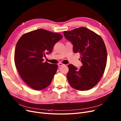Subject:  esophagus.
<instances>
[{
  "label": "esophagus",
  "mask_w": 121,
  "mask_h": 121,
  "mask_svg": "<svg viewBox=\"0 0 121 121\" xmlns=\"http://www.w3.org/2000/svg\"><path fill=\"white\" fill-rule=\"evenodd\" d=\"M58 65L59 66H65V64H62V63H59V64H58Z\"/></svg>",
  "instance_id": "1"
}]
</instances>
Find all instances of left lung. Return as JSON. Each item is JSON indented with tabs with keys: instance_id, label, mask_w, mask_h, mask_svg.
I'll list each match as a JSON object with an SVG mask.
<instances>
[{
	"instance_id": "left-lung-1",
	"label": "left lung",
	"mask_w": 121,
	"mask_h": 121,
	"mask_svg": "<svg viewBox=\"0 0 121 121\" xmlns=\"http://www.w3.org/2000/svg\"><path fill=\"white\" fill-rule=\"evenodd\" d=\"M64 34L72 43L74 53L81 55L82 63L80 69L71 64L68 65L69 84L78 91L93 88L100 81L106 65L107 53L104 41L100 36L84 27L65 31Z\"/></svg>"
}]
</instances>
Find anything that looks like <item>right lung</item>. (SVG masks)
Returning <instances> with one entry per match:
<instances>
[{
    "mask_svg": "<svg viewBox=\"0 0 121 121\" xmlns=\"http://www.w3.org/2000/svg\"><path fill=\"white\" fill-rule=\"evenodd\" d=\"M62 38L60 33L39 29L23 34L17 42L15 65L21 78L31 88L40 91L50 85L58 66L44 62L43 57L52 52Z\"/></svg>",
    "mask_w": 121,
    "mask_h": 121,
    "instance_id": "1",
    "label": "right lung"
}]
</instances>
